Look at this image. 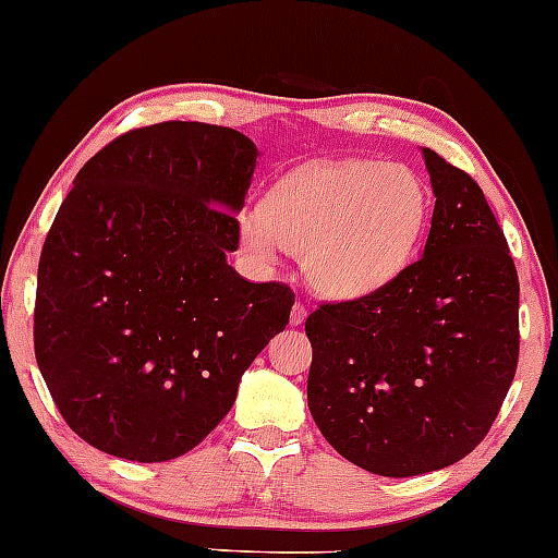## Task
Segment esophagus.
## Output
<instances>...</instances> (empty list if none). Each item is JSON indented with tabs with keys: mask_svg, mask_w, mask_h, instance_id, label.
<instances>
[{
	"mask_svg": "<svg viewBox=\"0 0 558 558\" xmlns=\"http://www.w3.org/2000/svg\"><path fill=\"white\" fill-rule=\"evenodd\" d=\"M305 317H307V307L302 305V302H294L289 320H292V325H302V323H305Z\"/></svg>",
	"mask_w": 558,
	"mask_h": 558,
	"instance_id": "34e87169",
	"label": "esophagus"
}]
</instances>
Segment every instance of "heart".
Returning <instances> with one entry per match:
<instances>
[{"label": "heart", "mask_w": 558, "mask_h": 558, "mask_svg": "<svg viewBox=\"0 0 558 558\" xmlns=\"http://www.w3.org/2000/svg\"><path fill=\"white\" fill-rule=\"evenodd\" d=\"M428 209V192L408 166L349 158L287 177L264 207L243 213L241 235L262 258L281 245L302 253L315 292L359 300L412 262Z\"/></svg>", "instance_id": "heart-1"}]
</instances>
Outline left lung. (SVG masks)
Wrapping results in <instances>:
<instances>
[{"label":"left lung","mask_w":558,"mask_h":558,"mask_svg":"<svg viewBox=\"0 0 558 558\" xmlns=\"http://www.w3.org/2000/svg\"><path fill=\"white\" fill-rule=\"evenodd\" d=\"M436 207L417 262L379 292L323 302L307 408L325 440L372 474L451 466L487 436L515 379L520 284L480 184L423 148Z\"/></svg>","instance_id":"1"}]
</instances>
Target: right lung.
<instances>
[{"label": "right lung", "mask_w": 558, "mask_h": 558, "mask_svg": "<svg viewBox=\"0 0 558 558\" xmlns=\"http://www.w3.org/2000/svg\"><path fill=\"white\" fill-rule=\"evenodd\" d=\"M258 148L169 120L114 137L76 173L43 243L35 359L69 428L128 461L177 459L233 408L294 292L245 281L238 248Z\"/></svg>", "instance_id": "right-lung-1"}]
</instances>
